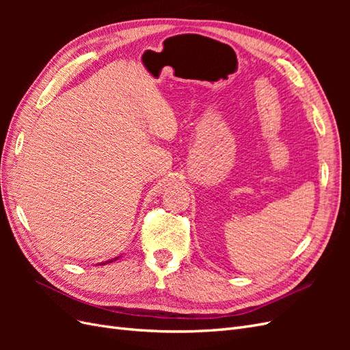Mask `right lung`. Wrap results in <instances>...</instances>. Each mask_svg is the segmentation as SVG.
<instances>
[{
  "instance_id": "1",
  "label": "right lung",
  "mask_w": 350,
  "mask_h": 350,
  "mask_svg": "<svg viewBox=\"0 0 350 350\" xmlns=\"http://www.w3.org/2000/svg\"><path fill=\"white\" fill-rule=\"evenodd\" d=\"M120 257H121V256H120ZM120 257H115L113 260H109V261H105V262H102V264H107V262H112V261H115V260H118Z\"/></svg>"
}]
</instances>
